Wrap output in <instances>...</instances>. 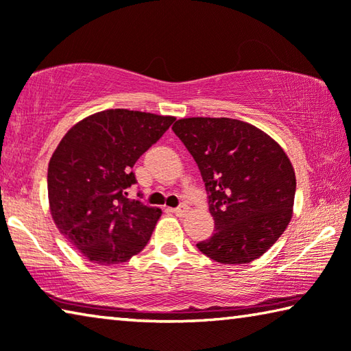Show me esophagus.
Here are the masks:
<instances>
[{"instance_id":"1","label":"esophagus","mask_w":351,"mask_h":351,"mask_svg":"<svg viewBox=\"0 0 351 351\" xmlns=\"http://www.w3.org/2000/svg\"><path fill=\"white\" fill-rule=\"evenodd\" d=\"M188 211H189V206L188 205H180V206L174 208V214H176V216H179V217L186 216Z\"/></svg>"}]
</instances>
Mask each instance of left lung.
Here are the masks:
<instances>
[{"label":"left lung","instance_id":"left-lung-1","mask_svg":"<svg viewBox=\"0 0 351 351\" xmlns=\"http://www.w3.org/2000/svg\"><path fill=\"white\" fill-rule=\"evenodd\" d=\"M172 131L197 163L214 234L197 248L219 263H248L282 236L293 214L296 176L279 143L250 123L193 117Z\"/></svg>","mask_w":351,"mask_h":351}]
</instances>
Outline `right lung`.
Returning a JSON list of instances; mask_svg holds the SVG:
<instances>
[{
    "mask_svg": "<svg viewBox=\"0 0 351 351\" xmlns=\"http://www.w3.org/2000/svg\"><path fill=\"white\" fill-rule=\"evenodd\" d=\"M174 117L108 109L72 126L47 169L51 214L58 231L98 265L128 262L149 242L162 210L128 199L132 168L168 131Z\"/></svg>",
    "mask_w": 351,
    "mask_h": 351,
    "instance_id": "add662e5",
    "label": "right lung"
}]
</instances>
